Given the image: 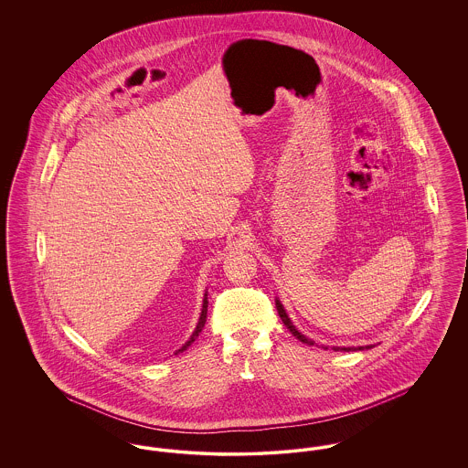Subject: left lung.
Listing matches in <instances>:
<instances>
[{
  "label": "left lung",
  "mask_w": 468,
  "mask_h": 468,
  "mask_svg": "<svg viewBox=\"0 0 468 468\" xmlns=\"http://www.w3.org/2000/svg\"><path fill=\"white\" fill-rule=\"evenodd\" d=\"M275 307H277V312H279V315H281L282 323L286 324V328L290 330L291 334L294 335L300 342L307 344V346H314V344H315L312 338L305 336L302 332H298V328L291 323L290 315H288V312H286L284 305L281 303V300H279V298H275ZM370 347H374V346H357V347H336V346H335L332 349H334V351H346V353H349V351H363V349H370ZM323 349H328V346H323Z\"/></svg>",
  "instance_id": "1"
}]
</instances>
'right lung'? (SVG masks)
<instances>
[{"mask_svg": "<svg viewBox=\"0 0 468 468\" xmlns=\"http://www.w3.org/2000/svg\"><path fill=\"white\" fill-rule=\"evenodd\" d=\"M207 307H208V300H207V291H205V294H203V305H201V314H200V319H198V324H197V328H195V332H193V335H191V338L180 347V349H177L176 351V355H178V353H184L195 340H197V336L200 335L201 330H203V326H205V323H207Z\"/></svg>", "mask_w": 468, "mask_h": 468, "instance_id": "add662e5", "label": "right lung"}]
</instances>
